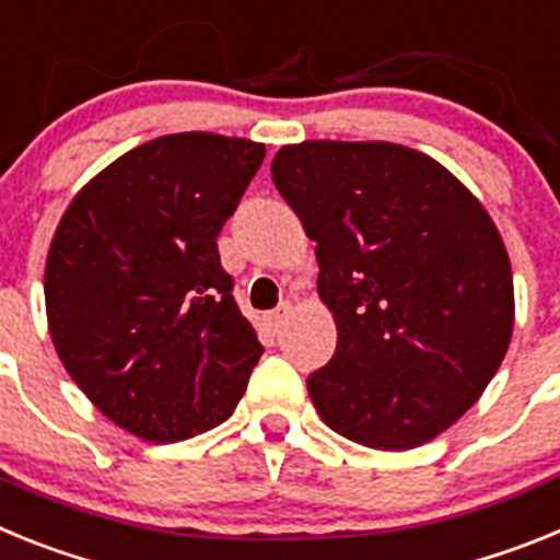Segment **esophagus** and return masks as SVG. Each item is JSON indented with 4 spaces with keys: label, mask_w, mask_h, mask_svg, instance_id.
<instances>
[{
    "label": "esophagus",
    "mask_w": 560,
    "mask_h": 560,
    "mask_svg": "<svg viewBox=\"0 0 560 560\" xmlns=\"http://www.w3.org/2000/svg\"><path fill=\"white\" fill-rule=\"evenodd\" d=\"M289 314H291V305L289 303L277 305L275 311H266V314H264L266 330H269V334H280V328H283V325H285Z\"/></svg>",
    "instance_id": "1"
}]
</instances>
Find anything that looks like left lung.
Wrapping results in <instances>:
<instances>
[{"instance_id":"1","label":"left lung","mask_w":560,"mask_h":560,"mask_svg":"<svg viewBox=\"0 0 560 560\" xmlns=\"http://www.w3.org/2000/svg\"><path fill=\"white\" fill-rule=\"evenodd\" d=\"M271 179L316 241L336 353L308 375L319 418L384 452L429 443L497 375L513 334L502 237L443 165L393 142L311 140Z\"/></svg>"}]
</instances>
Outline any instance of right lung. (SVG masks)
Returning <instances> with one entry per match:
<instances>
[{
  "label": "right lung",
  "instance_id": "right-lung-1",
  "mask_svg": "<svg viewBox=\"0 0 560 560\" xmlns=\"http://www.w3.org/2000/svg\"><path fill=\"white\" fill-rule=\"evenodd\" d=\"M264 156L252 140L167 133L89 182L52 237L44 296L63 368L148 443L224 423L264 353L215 241Z\"/></svg>",
  "mask_w": 560,
  "mask_h": 560
}]
</instances>
